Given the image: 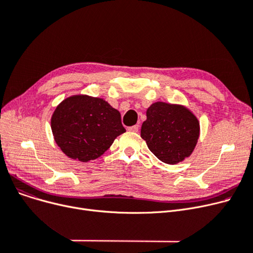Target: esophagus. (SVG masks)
<instances>
[{"instance_id": "esophagus-1", "label": "esophagus", "mask_w": 253, "mask_h": 253, "mask_svg": "<svg viewBox=\"0 0 253 253\" xmlns=\"http://www.w3.org/2000/svg\"><path fill=\"white\" fill-rule=\"evenodd\" d=\"M138 128H139L138 125H133V126L128 127V130L131 131V132H137V131H138Z\"/></svg>"}]
</instances>
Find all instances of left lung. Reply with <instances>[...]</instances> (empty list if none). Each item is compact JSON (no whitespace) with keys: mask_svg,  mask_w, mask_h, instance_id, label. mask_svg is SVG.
<instances>
[{"mask_svg":"<svg viewBox=\"0 0 253 253\" xmlns=\"http://www.w3.org/2000/svg\"><path fill=\"white\" fill-rule=\"evenodd\" d=\"M199 132L198 119L187 108L155 102L147 111L140 135L159 160L176 164L193 153Z\"/></svg>","mask_w":253,"mask_h":253,"instance_id":"8db88e82","label":"left lung"}]
</instances>
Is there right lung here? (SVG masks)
Returning <instances> with one entry per match:
<instances>
[{
    "instance_id": "1",
    "label": "right lung",
    "mask_w": 253,
    "mask_h": 253,
    "mask_svg": "<svg viewBox=\"0 0 253 253\" xmlns=\"http://www.w3.org/2000/svg\"><path fill=\"white\" fill-rule=\"evenodd\" d=\"M51 129L61 151L81 162L100 157L126 131L116 109L87 95L64 99L53 113Z\"/></svg>"
}]
</instances>
